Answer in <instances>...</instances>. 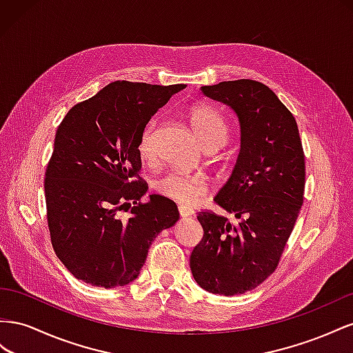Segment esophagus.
<instances>
[{
	"instance_id": "1",
	"label": "esophagus",
	"mask_w": 353,
	"mask_h": 353,
	"mask_svg": "<svg viewBox=\"0 0 353 353\" xmlns=\"http://www.w3.org/2000/svg\"><path fill=\"white\" fill-rule=\"evenodd\" d=\"M179 214L182 216V217H190V216H194V210H190V208H188V207L180 205V207H179Z\"/></svg>"
}]
</instances>
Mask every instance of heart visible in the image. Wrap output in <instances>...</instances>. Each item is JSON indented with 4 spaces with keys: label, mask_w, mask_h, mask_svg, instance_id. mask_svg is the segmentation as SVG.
Returning a JSON list of instances; mask_svg holds the SVG:
<instances>
[{
    "label": "heart",
    "mask_w": 353,
    "mask_h": 353,
    "mask_svg": "<svg viewBox=\"0 0 353 353\" xmlns=\"http://www.w3.org/2000/svg\"><path fill=\"white\" fill-rule=\"evenodd\" d=\"M189 123L205 149L211 146H220L225 142L229 133V127L223 115L208 105H198L190 109ZM155 125V121H150L143 128V132L140 133L137 152L142 158H149L150 152H152V136ZM155 189L161 195L174 201L180 205L192 207L205 196L208 182L204 176L199 174L168 173L157 180Z\"/></svg>",
    "instance_id": "obj_1"
}]
</instances>
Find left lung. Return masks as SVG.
Instances as JSON below:
<instances>
[{
    "mask_svg": "<svg viewBox=\"0 0 353 353\" xmlns=\"http://www.w3.org/2000/svg\"><path fill=\"white\" fill-rule=\"evenodd\" d=\"M201 92L232 108L239 121L236 164L214 196L238 223L199 211L204 235L190 270L210 293L244 294L274 274L293 232L303 204L305 154L293 114L268 85L236 79Z\"/></svg>",
    "mask_w": 353,
    "mask_h": 353,
    "instance_id": "1",
    "label": "left lung"
}]
</instances>
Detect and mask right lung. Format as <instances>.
Instances as JSON below:
<instances>
[{
	"mask_svg": "<svg viewBox=\"0 0 353 353\" xmlns=\"http://www.w3.org/2000/svg\"><path fill=\"white\" fill-rule=\"evenodd\" d=\"M183 88L110 83L70 108L57 127L44 180L47 221L56 256L77 279L105 288L130 284L158 234L179 220L165 196L140 203L148 186L139 176L137 142L150 117ZM125 206L130 214L123 219Z\"/></svg>",
	"mask_w": 353,
	"mask_h": 353,
	"instance_id": "1",
	"label": "right lung"
}]
</instances>
